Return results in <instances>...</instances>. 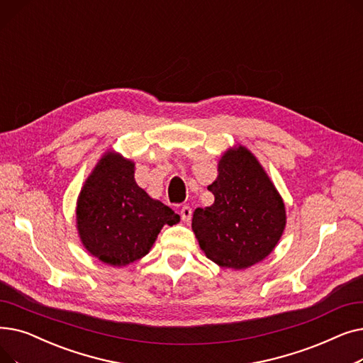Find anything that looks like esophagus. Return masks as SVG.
Wrapping results in <instances>:
<instances>
[{
    "label": "esophagus",
    "instance_id": "34e87169",
    "mask_svg": "<svg viewBox=\"0 0 363 363\" xmlns=\"http://www.w3.org/2000/svg\"><path fill=\"white\" fill-rule=\"evenodd\" d=\"M191 216H193L191 207H189V206H184V207L181 208V218H182V220H184V222H189V220H191Z\"/></svg>",
    "mask_w": 363,
    "mask_h": 363
}]
</instances>
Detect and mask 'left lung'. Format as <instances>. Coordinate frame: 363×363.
I'll list each match as a JSON object with an SVG mask.
<instances>
[{
    "instance_id": "8db88e82",
    "label": "left lung",
    "mask_w": 363,
    "mask_h": 363,
    "mask_svg": "<svg viewBox=\"0 0 363 363\" xmlns=\"http://www.w3.org/2000/svg\"><path fill=\"white\" fill-rule=\"evenodd\" d=\"M207 189L215 201L197 207L191 223L206 257L235 271L268 257L282 237L287 213L277 186L253 152L241 144L228 148Z\"/></svg>"
}]
</instances>
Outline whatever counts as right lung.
<instances>
[{"instance_id":"right-lung-1","label":"right lung","mask_w":363,"mask_h":363,"mask_svg":"<svg viewBox=\"0 0 363 363\" xmlns=\"http://www.w3.org/2000/svg\"><path fill=\"white\" fill-rule=\"evenodd\" d=\"M133 175V160L107 150L76 200V230L82 245L114 268L141 260L162 228L181 220L170 207L140 188Z\"/></svg>"}]
</instances>
